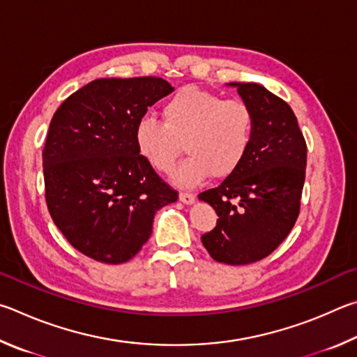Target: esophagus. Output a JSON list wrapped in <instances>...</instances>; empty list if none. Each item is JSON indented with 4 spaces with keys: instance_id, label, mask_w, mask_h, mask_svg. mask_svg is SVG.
Returning <instances> with one entry per match:
<instances>
[{
    "instance_id": "34e87169",
    "label": "esophagus",
    "mask_w": 357,
    "mask_h": 357,
    "mask_svg": "<svg viewBox=\"0 0 357 357\" xmlns=\"http://www.w3.org/2000/svg\"><path fill=\"white\" fill-rule=\"evenodd\" d=\"M178 199H180V202H183L186 205H191V204H195L196 196L192 195V192H180Z\"/></svg>"
}]
</instances>
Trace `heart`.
Returning a JSON list of instances; mask_svg holds the SVG:
<instances>
[{
  "label": "heart",
  "mask_w": 357,
  "mask_h": 357,
  "mask_svg": "<svg viewBox=\"0 0 357 357\" xmlns=\"http://www.w3.org/2000/svg\"><path fill=\"white\" fill-rule=\"evenodd\" d=\"M162 123L141 119L137 152L158 172H171L182 144L190 155L174 174L180 186H195L210 174L226 178L245 161L254 135V114L241 100H224L199 87H183L161 109Z\"/></svg>",
  "instance_id": "1"
}]
</instances>
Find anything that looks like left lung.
Wrapping results in <instances>:
<instances>
[{"label": "left lung", "instance_id": "8db88e82", "mask_svg": "<svg viewBox=\"0 0 357 357\" xmlns=\"http://www.w3.org/2000/svg\"><path fill=\"white\" fill-rule=\"evenodd\" d=\"M229 86L252 109L254 135L240 167L199 195L220 216L202 243L216 261L248 265L270 255L295 226L307 147L289 103L260 84Z\"/></svg>", "mask_w": 357, "mask_h": 357}]
</instances>
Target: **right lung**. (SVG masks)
<instances>
[{
  "mask_svg": "<svg viewBox=\"0 0 357 357\" xmlns=\"http://www.w3.org/2000/svg\"><path fill=\"white\" fill-rule=\"evenodd\" d=\"M174 87L156 77L98 78L64 100L43 149L48 211L68 243L103 264H125L178 199L137 152L136 125Z\"/></svg>",
  "mask_w": 357,
  "mask_h": 357,
  "instance_id": "add662e5",
  "label": "right lung"
}]
</instances>
